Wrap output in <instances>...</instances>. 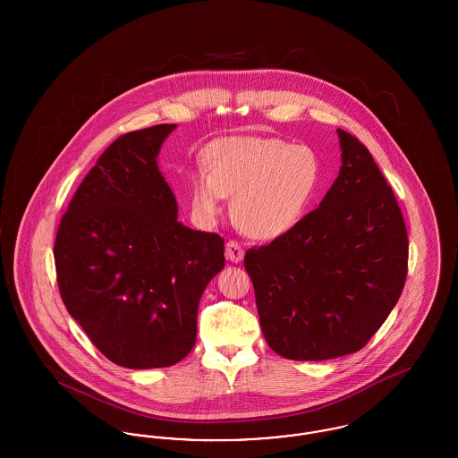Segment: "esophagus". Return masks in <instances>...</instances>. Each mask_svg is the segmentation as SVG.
Here are the masks:
<instances>
[{
	"mask_svg": "<svg viewBox=\"0 0 458 458\" xmlns=\"http://www.w3.org/2000/svg\"><path fill=\"white\" fill-rule=\"evenodd\" d=\"M226 259L232 262H240L243 259V249H242L239 242L230 240L226 243Z\"/></svg>",
	"mask_w": 458,
	"mask_h": 458,
	"instance_id": "obj_1",
	"label": "esophagus"
}]
</instances>
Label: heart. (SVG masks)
<instances>
[{"mask_svg":"<svg viewBox=\"0 0 458 458\" xmlns=\"http://www.w3.org/2000/svg\"><path fill=\"white\" fill-rule=\"evenodd\" d=\"M191 176L189 199L200 223L211 225L232 197L230 215L256 240L282 237L304 218L321 180L318 153L276 137H225Z\"/></svg>","mask_w":458,"mask_h":458,"instance_id":"b5f03b06","label":"heart"}]
</instances>
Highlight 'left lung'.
<instances>
[{"mask_svg": "<svg viewBox=\"0 0 458 458\" xmlns=\"http://www.w3.org/2000/svg\"><path fill=\"white\" fill-rule=\"evenodd\" d=\"M336 131L342 166L319 208L243 259L264 338L292 360L362 349L407 278L409 239L392 187L368 148Z\"/></svg>", "mask_w": 458, "mask_h": 458, "instance_id": "left-lung-1", "label": "left lung"}]
</instances>
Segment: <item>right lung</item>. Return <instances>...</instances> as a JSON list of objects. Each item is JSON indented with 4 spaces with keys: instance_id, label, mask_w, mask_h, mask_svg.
<instances>
[{
    "instance_id": "1",
    "label": "right lung",
    "mask_w": 458,
    "mask_h": 458,
    "mask_svg": "<svg viewBox=\"0 0 458 458\" xmlns=\"http://www.w3.org/2000/svg\"><path fill=\"white\" fill-rule=\"evenodd\" d=\"M174 129L118 137L70 200L53 250L66 310L105 357L129 369L187 357L202 292L225 266L223 239L178 221L157 168Z\"/></svg>"
}]
</instances>
